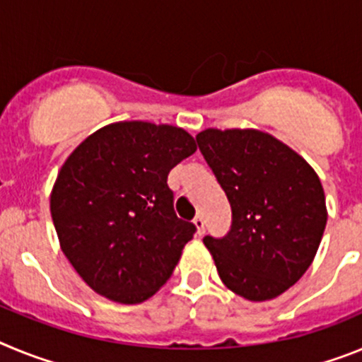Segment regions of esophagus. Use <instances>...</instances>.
<instances>
[{"label": "esophagus", "instance_id": "34e87169", "mask_svg": "<svg viewBox=\"0 0 362 362\" xmlns=\"http://www.w3.org/2000/svg\"><path fill=\"white\" fill-rule=\"evenodd\" d=\"M194 225H196L197 228V235H203L204 233V219L201 216H196V219H194Z\"/></svg>", "mask_w": 362, "mask_h": 362}]
</instances>
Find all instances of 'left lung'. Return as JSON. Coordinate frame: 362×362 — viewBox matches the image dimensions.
I'll return each mask as SVG.
<instances>
[{
    "label": "left lung",
    "mask_w": 362,
    "mask_h": 362,
    "mask_svg": "<svg viewBox=\"0 0 362 362\" xmlns=\"http://www.w3.org/2000/svg\"><path fill=\"white\" fill-rule=\"evenodd\" d=\"M197 146L232 206L223 238L203 239L228 290L248 300L281 296L303 277L326 226L312 166L261 130H203Z\"/></svg>",
    "instance_id": "obj_1"
}]
</instances>
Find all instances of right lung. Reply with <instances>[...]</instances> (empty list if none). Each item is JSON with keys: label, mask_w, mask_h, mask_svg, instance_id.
I'll use <instances>...</instances> for the list:
<instances>
[{"label": "right lung", "mask_w": 362, "mask_h": 362, "mask_svg": "<svg viewBox=\"0 0 362 362\" xmlns=\"http://www.w3.org/2000/svg\"><path fill=\"white\" fill-rule=\"evenodd\" d=\"M196 148L172 124L121 121L86 137L62 166L50 194L54 226L99 296L136 305L170 279L196 226L175 216L166 179Z\"/></svg>", "instance_id": "1"}]
</instances>
